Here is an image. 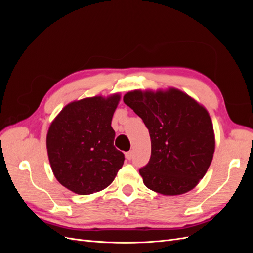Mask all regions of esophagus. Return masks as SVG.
I'll return each mask as SVG.
<instances>
[{"label": "esophagus", "instance_id": "obj_1", "mask_svg": "<svg viewBox=\"0 0 253 253\" xmlns=\"http://www.w3.org/2000/svg\"><path fill=\"white\" fill-rule=\"evenodd\" d=\"M126 158L128 159V160H131V159L133 158V151L126 152Z\"/></svg>", "mask_w": 253, "mask_h": 253}]
</instances>
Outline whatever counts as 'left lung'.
<instances>
[{
    "label": "left lung",
    "instance_id": "obj_1",
    "mask_svg": "<svg viewBox=\"0 0 253 253\" xmlns=\"http://www.w3.org/2000/svg\"><path fill=\"white\" fill-rule=\"evenodd\" d=\"M144 122L151 137V158L139 170L145 187L179 195L204 177L215 149L209 113L183 91L133 90L124 97Z\"/></svg>",
    "mask_w": 253,
    "mask_h": 253
}]
</instances>
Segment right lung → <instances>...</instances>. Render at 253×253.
I'll return each mask as SVG.
<instances>
[{"instance_id":"obj_1","label":"right lung","mask_w":253,"mask_h":253,"mask_svg":"<svg viewBox=\"0 0 253 253\" xmlns=\"http://www.w3.org/2000/svg\"><path fill=\"white\" fill-rule=\"evenodd\" d=\"M119 94L95 96L65 105L53 119L46 136L51 170L66 189L80 195L109 187L125 162L114 147L111 124Z\"/></svg>"}]
</instances>
